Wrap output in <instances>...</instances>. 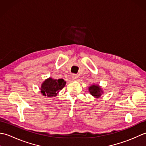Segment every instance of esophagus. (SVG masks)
<instances>
[{"label":"esophagus","mask_w":146,"mask_h":146,"mask_svg":"<svg viewBox=\"0 0 146 146\" xmlns=\"http://www.w3.org/2000/svg\"><path fill=\"white\" fill-rule=\"evenodd\" d=\"M72 78L74 80H76L78 78V76L77 75H76V74H73V75H72Z\"/></svg>","instance_id":"obj_1"}]
</instances>
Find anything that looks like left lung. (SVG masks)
I'll return each instance as SVG.
<instances>
[{"instance_id":"1","label":"left lung","mask_w":146,"mask_h":146,"mask_svg":"<svg viewBox=\"0 0 146 146\" xmlns=\"http://www.w3.org/2000/svg\"><path fill=\"white\" fill-rule=\"evenodd\" d=\"M88 90L90 94L94 96L95 98H99L103 94L102 88L100 87V86L97 85H93L90 86L88 88Z\"/></svg>"}]
</instances>
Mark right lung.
I'll return each instance as SVG.
<instances>
[{
	"label": "right lung",
	"instance_id": "obj_1",
	"mask_svg": "<svg viewBox=\"0 0 146 146\" xmlns=\"http://www.w3.org/2000/svg\"><path fill=\"white\" fill-rule=\"evenodd\" d=\"M66 85L63 79H52L49 78L42 83L41 93L42 95L48 97H56L61 90Z\"/></svg>",
	"mask_w": 146,
	"mask_h": 146
}]
</instances>
